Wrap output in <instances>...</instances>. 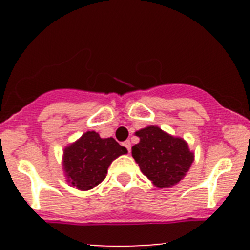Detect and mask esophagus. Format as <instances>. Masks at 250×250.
Returning a JSON list of instances; mask_svg holds the SVG:
<instances>
[{
  "mask_svg": "<svg viewBox=\"0 0 250 250\" xmlns=\"http://www.w3.org/2000/svg\"><path fill=\"white\" fill-rule=\"evenodd\" d=\"M122 145L125 146V148H127V150H128V151H130V149H131V142L129 141V140H127V141H125V142H123Z\"/></svg>",
  "mask_w": 250,
  "mask_h": 250,
  "instance_id": "1",
  "label": "esophagus"
}]
</instances>
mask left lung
Returning <instances> with one entry per match:
<instances>
[{
  "label": "left lung",
  "instance_id": "1",
  "mask_svg": "<svg viewBox=\"0 0 250 250\" xmlns=\"http://www.w3.org/2000/svg\"><path fill=\"white\" fill-rule=\"evenodd\" d=\"M135 134L140 142L131 148V155L142 173L157 188L177 185L194 161V153L189 150L188 143L157 125L140 129Z\"/></svg>",
  "mask_w": 250,
  "mask_h": 250
}]
</instances>
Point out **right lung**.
I'll return each mask as SVG.
<instances>
[{
  "instance_id": "1",
  "label": "right lung",
  "mask_w": 250,
  "mask_h": 250,
  "mask_svg": "<svg viewBox=\"0 0 250 250\" xmlns=\"http://www.w3.org/2000/svg\"><path fill=\"white\" fill-rule=\"evenodd\" d=\"M127 153L113 137L101 139L96 131H87L64 148L63 170L73 187L89 190L105 179L114 160Z\"/></svg>"
}]
</instances>
